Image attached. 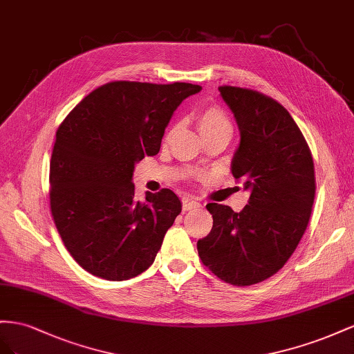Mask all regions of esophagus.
<instances>
[{
  "mask_svg": "<svg viewBox=\"0 0 354 354\" xmlns=\"http://www.w3.org/2000/svg\"><path fill=\"white\" fill-rule=\"evenodd\" d=\"M183 207H184V210H198L201 207V205L198 203V201H196V200L185 198Z\"/></svg>",
  "mask_w": 354,
  "mask_h": 354,
  "instance_id": "obj_1",
  "label": "esophagus"
}]
</instances>
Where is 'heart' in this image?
I'll list each match as a JSON object with an SVG mask.
<instances>
[{
  "label": "heart",
  "mask_w": 354,
  "mask_h": 354,
  "mask_svg": "<svg viewBox=\"0 0 354 354\" xmlns=\"http://www.w3.org/2000/svg\"><path fill=\"white\" fill-rule=\"evenodd\" d=\"M197 124L200 133L203 136L221 132V130H230L231 132V129H233L225 111L216 105H210L201 111L197 118Z\"/></svg>",
  "instance_id": "obj_1"
}]
</instances>
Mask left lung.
<instances>
[{
  "instance_id": "left-lung-1",
  "label": "left lung",
  "mask_w": 354,
  "mask_h": 354,
  "mask_svg": "<svg viewBox=\"0 0 354 354\" xmlns=\"http://www.w3.org/2000/svg\"><path fill=\"white\" fill-rule=\"evenodd\" d=\"M219 92L240 130L231 174L243 180L250 197L241 212L209 203L214 227L197 250L221 280L250 286L276 274L306 233L316 194L315 163L299 127L277 100L233 86Z\"/></svg>"
}]
</instances>
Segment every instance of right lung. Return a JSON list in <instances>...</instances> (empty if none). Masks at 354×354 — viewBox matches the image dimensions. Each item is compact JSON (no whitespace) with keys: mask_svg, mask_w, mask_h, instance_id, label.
I'll use <instances>...</instances> for the list:
<instances>
[{"mask_svg":"<svg viewBox=\"0 0 354 354\" xmlns=\"http://www.w3.org/2000/svg\"><path fill=\"white\" fill-rule=\"evenodd\" d=\"M200 90L189 83H106L59 126L50 209L65 248L90 274L121 281L154 262L183 206L167 188L135 200V165L158 153L175 109Z\"/></svg>","mask_w":354,"mask_h":354,"instance_id":"right-lung-1","label":"right lung"}]
</instances>
